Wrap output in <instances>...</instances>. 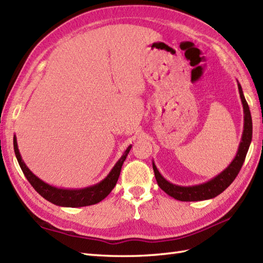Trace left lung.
<instances>
[{
	"label": "left lung",
	"mask_w": 263,
	"mask_h": 263,
	"mask_svg": "<svg viewBox=\"0 0 263 263\" xmlns=\"http://www.w3.org/2000/svg\"><path fill=\"white\" fill-rule=\"evenodd\" d=\"M239 93L241 98L242 105H243V113H245V125H243V133H242V139L238 149V153L232 162L229 164L227 169H224L217 177H214L210 181L205 183L198 184V185H191V186H182L173 184L169 181H166L159 170L157 169L156 164L152 162L154 176H156L157 182L159 186L162 189L166 194L170 197L177 199L179 201H202L212 199L219 196L220 193L223 192L227 187L230 185L234 179L237 178L238 173L240 172L242 164L245 162L246 156L250 146L251 140H252V119L249 105L245 99L243 92H242V87L240 83H238Z\"/></svg>",
	"instance_id": "obj_1"
}]
</instances>
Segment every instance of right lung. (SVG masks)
<instances>
[{
  "label": "right lung",
  "mask_w": 263,
  "mask_h": 263,
  "mask_svg": "<svg viewBox=\"0 0 263 263\" xmlns=\"http://www.w3.org/2000/svg\"><path fill=\"white\" fill-rule=\"evenodd\" d=\"M13 145H14V152L17 159V162L21 166V169L24 173L25 178L28 179L31 185L34 187L35 191L41 194V196L50 201L51 203L57 204L60 206H67V208H80V206H86L97 204L100 201H102L104 198L109 196L112 189L116 186L118 179L121 172V167L125 161L127 153L130 152L131 146H127V149L124 151L123 156L120 158V160L113 166L111 172L107 174L106 178L103 179L98 184H94L92 186L84 187V189H60V187L52 186L48 183L43 182L41 179H39L35 174H33L28 166L25 165L23 160L21 158V154L18 152L16 137L13 138Z\"/></svg>",
  "instance_id": "right-lung-1"
}]
</instances>
